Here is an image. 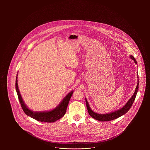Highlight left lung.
<instances>
[{
	"mask_svg": "<svg viewBox=\"0 0 150 150\" xmlns=\"http://www.w3.org/2000/svg\"><path fill=\"white\" fill-rule=\"evenodd\" d=\"M130 58H131V59H132L134 61V63L136 64H137V62H136L135 58L133 56H130ZM138 80V81H137L138 83H137V86L136 87V89H135L134 94L133 95L132 98L129 100V101L127 103V104L122 108H121L120 110H118L117 111H115L108 113V114H97L95 112L93 111L90 108L89 104H88V102H87V100L86 99V105L88 113L90 115V116L92 117L93 118H94L96 120H98L99 121H111V120H115V119L118 118L124 115L126 112H127L129 110L130 108V107H132V105H133V102L135 100L136 94H137V92L138 89H139V80Z\"/></svg>",
	"mask_w": 150,
	"mask_h": 150,
	"instance_id": "8db88e82",
	"label": "left lung"
}]
</instances>
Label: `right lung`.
<instances>
[{
	"mask_svg": "<svg viewBox=\"0 0 150 150\" xmlns=\"http://www.w3.org/2000/svg\"><path fill=\"white\" fill-rule=\"evenodd\" d=\"M16 89L18 95L19 101L20 102L22 108L24 112L27 115L34 118L35 120H36L38 121L46 122H54L59 120L64 115L66 111V109L69 104V100L73 93V91H71L70 93H69L63 99V100L61 102V103L59 104V105L51 111L44 112H33L26 107L22 99L18 86L17 75L16 77Z\"/></svg>",
	"mask_w": 150,
	"mask_h": 150,
	"instance_id": "add662e5",
	"label": "right lung"
}]
</instances>
